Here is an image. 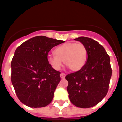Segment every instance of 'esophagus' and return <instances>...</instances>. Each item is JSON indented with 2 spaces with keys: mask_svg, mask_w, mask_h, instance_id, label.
Here are the masks:
<instances>
[{
  "mask_svg": "<svg viewBox=\"0 0 122 122\" xmlns=\"http://www.w3.org/2000/svg\"><path fill=\"white\" fill-rule=\"evenodd\" d=\"M60 76L61 79H64L65 77H66V74H64V73H60Z\"/></svg>",
  "mask_w": 122,
  "mask_h": 122,
  "instance_id": "obj_1",
  "label": "esophagus"
}]
</instances>
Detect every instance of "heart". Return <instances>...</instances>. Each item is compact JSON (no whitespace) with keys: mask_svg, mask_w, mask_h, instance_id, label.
<instances>
[{"mask_svg":"<svg viewBox=\"0 0 122 122\" xmlns=\"http://www.w3.org/2000/svg\"><path fill=\"white\" fill-rule=\"evenodd\" d=\"M55 55L47 56V62L53 70H59L62 60L72 71H78L84 67L88 58V51L81 43L66 42L58 46Z\"/></svg>","mask_w":122,"mask_h":122,"instance_id":"heart-1","label":"heart"}]
</instances>
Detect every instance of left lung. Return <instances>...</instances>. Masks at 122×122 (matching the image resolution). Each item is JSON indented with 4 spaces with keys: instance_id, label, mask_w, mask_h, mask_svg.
<instances>
[{
    "instance_id": "8db88e82",
    "label": "left lung",
    "mask_w": 122,
    "mask_h": 122,
    "mask_svg": "<svg viewBox=\"0 0 122 122\" xmlns=\"http://www.w3.org/2000/svg\"><path fill=\"white\" fill-rule=\"evenodd\" d=\"M86 47V63L81 70L66 76L70 101L80 108L96 105L107 94L112 75L110 57L97 41L87 37L75 38Z\"/></svg>"
}]
</instances>
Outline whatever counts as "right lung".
I'll return each mask as SVG.
<instances>
[{
	"mask_svg": "<svg viewBox=\"0 0 122 122\" xmlns=\"http://www.w3.org/2000/svg\"><path fill=\"white\" fill-rule=\"evenodd\" d=\"M65 42L38 36L17 48L11 63V83L19 99L32 108H40L52 101L60 81V72L47 62L48 52Z\"/></svg>",
	"mask_w": 122,
	"mask_h": 122,
	"instance_id": "1",
	"label": "right lung"
}]
</instances>
